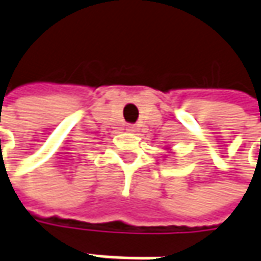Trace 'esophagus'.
I'll use <instances>...</instances> for the list:
<instances>
[{
  "label": "esophagus",
  "instance_id": "esophagus-1",
  "mask_svg": "<svg viewBox=\"0 0 261 261\" xmlns=\"http://www.w3.org/2000/svg\"><path fill=\"white\" fill-rule=\"evenodd\" d=\"M125 130L128 131V133H134V131H136V127H134V125H127Z\"/></svg>",
  "mask_w": 261,
  "mask_h": 261
}]
</instances>
